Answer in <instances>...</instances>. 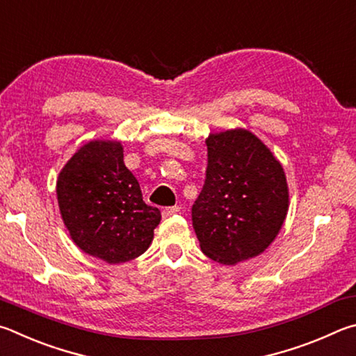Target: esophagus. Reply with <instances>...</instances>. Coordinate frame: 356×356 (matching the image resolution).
<instances>
[{
    "label": "esophagus",
    "instance_id": "1",
    "mask_svg": "<svg viewBox=\"0 0 356 356\" xmlns=\"http://www.w3.org/2000/svg\"><path fill=\"white\" fill-rule=\"evenodd\" d=\"M179 207H168V208H164L162 209V217H170V216H173V214H177V213H179Z\"/></svg>",
    "mask_w": 356,
    "mask_h": 356
}]
</instances>
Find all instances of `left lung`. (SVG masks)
Masks as SVG:
<instances>
[{
  "mask_svg": "<svg viewBox=\"0 0 356 356\" xmlns=\"http://www.w3.org/2000/svg\"><path fill=\"white\" fill-rule=\"evenodd\" d=\"M207 179L192 207L202 252L233 266L263 253L282 229L289 189L280 161L244 128L209 134Z\"/></svg>",
  "mask_w": 356,
  "mask_h": 356,
  "instance_id": "8db88e82",
  "label": "left lung"
}]
</instances>
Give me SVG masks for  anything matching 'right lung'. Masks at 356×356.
<instances>
[{"label": "right lung", "mask_w": 356, "mask_h": 356, "mask_svg": "<svg viewBox=\"0 0 356 356\" xmlns=\"http://www.w3.org/2000/svg\"><path fill=\"white\" fill-rule=\"evenodd\" d=\"M56 194L74 244L108 264L140 257L161 222V211L142 200L140 186L115 140L81 147L60 170Z\"/></svg>", "instance_id": "add662e5"}]
</instances>
